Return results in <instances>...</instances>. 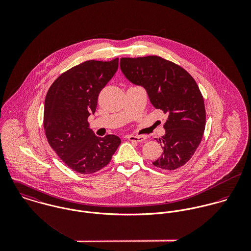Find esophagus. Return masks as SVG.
I'll return each instance as SVG.
<instances>
[{
  "label": "esophagus",
  "instance_id": "34e87169",
  "mask_svg": "<svg viewBox=\"0 0 251 251\" xmlns=\"http://www.w3.org/2000/svg\"><path fill=\"white\" fill-rule=\"evenodd\" d=\"M126 138H127L129 141H131V142H135V143H141V142L146 141V137H144V136H137V135H128Z\"/></svg>",
  "mask_w": 251,
  "mask_h": 251
}]
</instances>
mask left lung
Returning a JSON list of instances; mask_svg holds the SVG:
<instances>
[{
	"mask_svg": "<svg viewBox=\"0 0 251 251\" xmlns=\"http://www.w3.org/2000/svg\"><path fill=\"white\" fill-rule=\"evenodd\" d=\"M126 77L147 90L151 104L167 114L163 153L152 164L163 170L184 165L201 143L206 126L203 96L193 77L179 65L159 56L122 58Z\"/></svg>",
	"mask_w": 251,
	"mask_h": 251,
	"instance_id": "obj_1",
	"label": "left lung"
}]
</instances>
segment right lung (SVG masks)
<instances>
[{"mask_svg": "<svg viewBox=\"0 0 251 251\" xmlns=\"http://www.w3.org/2000/svg\"><path fill=\"white\" fill-rule=\"evenodd\" d=\"M118 66L119 58L86 61L62 73L47 92L43 113L47 141L65 164L80 174L101 170L121 144L116 135L96 136L88 122Z\"/></svg>", "mask_w": 251, "mask_h": 251, "instance_id": "right-lung-1", "label": "right lung"}]
</instances>
